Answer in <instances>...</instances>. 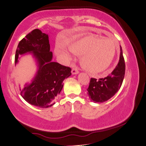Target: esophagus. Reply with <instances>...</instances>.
<instances>
[{
	"instance_id": "1",
	"label": "esophagus",
	"mask_w": 146,
	"mask_h": 146,
	"mask_svg": "<svg viewBox=\"0 0 146 146\" xmlns=\"http://www.w3.org/2000/svg\"><path fill=\"white\" fill-rule=\"evenodd\" d=\"M72 74L73 75H74V74H78V70H77V68H73L72 69Z\"/></svg>"
}]
</instances>
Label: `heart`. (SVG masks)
<instances>
[{
  "label": "heart",
  "instance_id": "obj_1",
  "mask_svg": "<svg viewBox=\"0 0 146 146\" xmlns=\"http://www.w3.org/2000/svg\"><path fill=\"white\" fill-rule=\"evenodd\" d=\"M70 50L81 55L80 63L87 72L98 74L106 71L113 61L117 52V44L111 39H102L95 35H85L70 43ZM55 53L65 61L72 59L68 50L56 46Z\"/></svg>",
  "mask_w": 146,
  "mask_h": 146
}]
</instances>
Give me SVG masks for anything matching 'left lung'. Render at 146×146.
Masks as SVG:
<instances>
[{
    "label": "left lung",
    "instance_id": "1",
    "mask_svg": "<svg viewBox=\"0 0 146 146\" xmlns=\"http://www.w3.org/2000/svg\"><path fill=\"white\" fill-rule=\"evenodd\" d=\"M125 74V62L120 46L119 61L109 76L97 80L91 78L88 92L90 100L94 102H104L112 98L120 89Z\"/></svg>",
    "mask_w": 146,
    "mask_h": 146
}]
</instances>
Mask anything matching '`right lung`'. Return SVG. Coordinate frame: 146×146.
Instances as JSON below:
<instances>
[{"label": "right lung", "instance_id": "obj_1", "mask_svg": "<svg viewBox=\"0 0 146 146\" xmlns=\"http://www.w3.org/2000/svg\"><path fill=\"white\" fill-rule=\"evenodd\" d=\"M31 54L37 71L31 80L19 88L20 95L29 104L40 108H48L55 104L63 87L65 78L71 76V69L52 62V52H50L48 34L35 29L19 42L15 55V66L19 56Z\"/></svg>", "mask_w": 146, "mask_h": 146}]
</instances>
